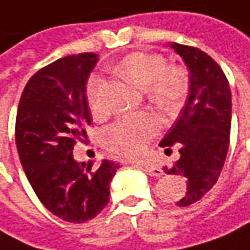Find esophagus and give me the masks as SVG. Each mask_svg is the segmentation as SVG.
<instances>
[{
	"mask_svg": "<svg viewBox=\"0 0 250 250\" xmlns=\"http://www.w3.org/2000/svg\"><path fill=\"white\" fill-rule=\"evenodd\" d=\"M141 169L144 171V172H147L148 175H153V177H160V175H163V171L158 168V167H154V166H141Z\"/></svg>",
	"mask_w": 250,
	"mask_h": 250,
	"instance_id": "1",
	"label": "esophagus"
}]
</instances>
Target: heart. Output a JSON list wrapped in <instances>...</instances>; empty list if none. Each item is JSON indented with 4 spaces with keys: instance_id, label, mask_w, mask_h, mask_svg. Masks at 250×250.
<instances>
[{
    "instance_id": "heart-1",
    "label": "heart",
    "mask_w": 250,
    "mask_h": 250,
    "mask_svg": "<svg viewBox=\"0 0 250 250\" xmlns=\"http://www.w3.org/2000/svg\"><path fill=\"white\" fill-rule=\"evenodd\" d=\"M116 72L125 81L146 89L150 100L163 109H175L188 89V78L183 67L167 66L164 56L147 52H133L125 56ZM103 81L99 75L90 76L86 97L90 109L100 110ZM158 130V120L150 113L127 114L104 130V141L111 151L123 157H139Z\"/></svg>"
}]
</instances>
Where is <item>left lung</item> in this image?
<instances>
[{
    "instance_id": "obj_1",
    "label": "left lung",
    "mask_w": 250,
    "mask_h": 250,
    "mask_svg": "<svg viewBox=\"0 0 250 250\" xmlns=\"http://www.w3.org/2000/svg\"><path fill=\"white\" fill-rule=\"evenodd\" d=\"M189 70V95L160 147L171 153L180 148V158L164 171L187 178V192L177 201L188 207L202 198L218 181L229 148L232 99L227 76L209 55L198 48L169 43Z\"/></svg>"
}]
</instances>
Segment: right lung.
Segmentation results:
<instances>
[{
    "label": "right lung",
    "instance_id": "add662e5",
    "mask_svg": "<svg viewBox=\"0 0 250 250\" xmlns=\"http://www.w3.org/2000/svg\"><path fill=\"white\" fill-rule=\"evenodd\" d=\"M96 63V53H79L38 70L23 89L15 122L17 150L37 197L49 212L75 224L103 211L119 168L109 160L93 167L73 158V146L92 123L86 84Z\"/></svg>",
    "mask_w": 250,
    "mask_h": 250
}]
</instances>
